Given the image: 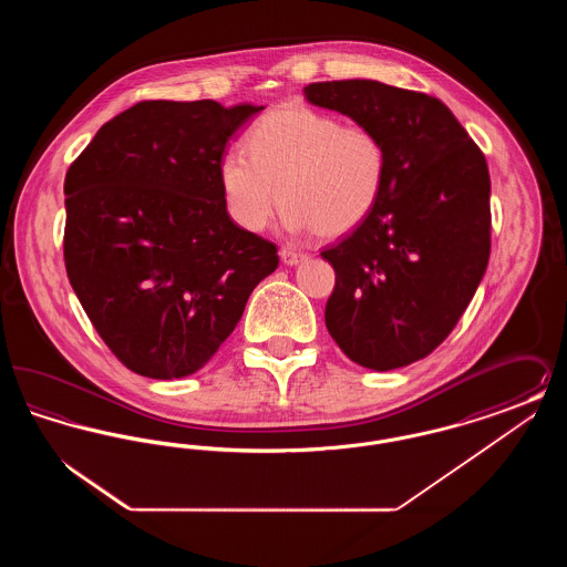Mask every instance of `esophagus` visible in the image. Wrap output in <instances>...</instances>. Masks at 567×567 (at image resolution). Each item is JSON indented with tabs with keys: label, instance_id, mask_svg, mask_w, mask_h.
Masks as SVG:
<instances>
[{
	"label": "esophagus",
	"instance_id": "esophagus-1",
	"mask_svg": "<svg viewBox=\"0 0 567 567\" xmlns=\"http://www.w3.org/2000/svg\"><path fill=\"white\" fill-rule=\"evenodd\" d=\"M280 259H282L285 266H297V264L306 261L308 255H306V252H299V250H293V248H280Z\"/></svg>",
	"mask_w": 567,
	"mask_h": 567
}]
</instances>
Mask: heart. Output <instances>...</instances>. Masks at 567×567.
Instances as JSON below:
<instances>
[{"mask_svg": "<svg viewBox=\"0 0 567 567\" xmlns=\"http://www.w3.org/2000/svg\"><path fill=\"white\" fill-rule=\"evenodd\" d=\"M246 142L248 153L229 148L218 159L227 213L246 231H264L280 197L291 231L340 238L372 215L384 190L386 148L363 125L282 104L250 127Z\"/></svg>", "mask_w": 567, "mask_h": 567, "instance_id": "heart-1", "label": "heart"}]
</instances>
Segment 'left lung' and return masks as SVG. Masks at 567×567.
<instances>
[{
    "label": "left lung",
    "mask_w": 567,
    "mask_h": 567,
    "mask_svg": "<svg viewBox=\"0 0 567 567\" xmlns=\"http://www.w3.org/2000/svg\"><path fill=\"white\" fill-rule=\"evenodd\" d=\"M303 95L372 130L386 148L377 208L321 252L336 271L327 331L363 368H404L446 340L485 276V155L451 110L419 91L354 79L312 82Z\"/></svg>",
    "instance_id": "left-lung-1"
}]
</instances>
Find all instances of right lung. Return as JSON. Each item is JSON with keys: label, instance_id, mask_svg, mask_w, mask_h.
Returning <instances> with one entry per match:
<instances>
[{"label": "right lung", "instance_id": "obj_1", "mask_svg": "<svg viewBox=\"0 0 567 567\" xmlns=\"http://www.w3.org/2000/svg\"><path fill=\"white\" fill-rule=\"evenodd\" d=\"M261 110L140 102L102 125L65 174L70 285L140 377L204 368L278 268V248L231 220L218 183L227 142Z\"/></svg>", "mask_w": 567, "mask_h": 567}]
</instances>
